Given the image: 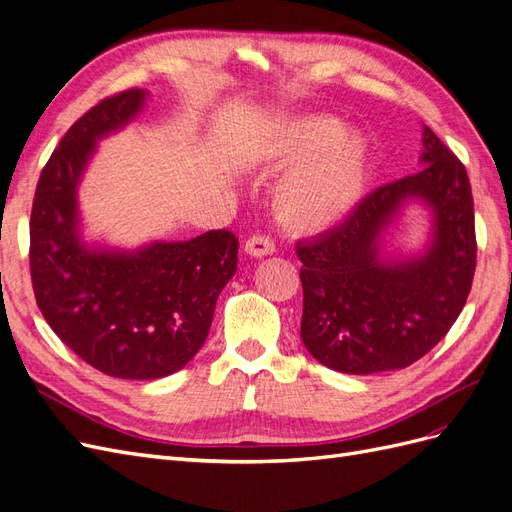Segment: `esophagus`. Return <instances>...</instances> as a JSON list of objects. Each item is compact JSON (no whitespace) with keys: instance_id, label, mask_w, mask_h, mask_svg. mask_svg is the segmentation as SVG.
<instances>
[{"instance_id":"obj_1","label":"esophagus","mask_w":512,"mask_h":512,"mask_svg":"<svg viewBox=\"0 0 512 512\" xmlns=\"http://www.w3.org/2000/svg\"><path fill=\"white\" fill-rule=\"evenodd\" d=\"M245 252L250 256H256V258L269 256L275 252V243L267 235H254L245 241Z\"/></svg>"}]
</instances>
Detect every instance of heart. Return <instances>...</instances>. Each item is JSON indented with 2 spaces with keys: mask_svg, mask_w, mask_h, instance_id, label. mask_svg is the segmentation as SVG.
I'll return each mask as SVG.
<instances>
[{
  "mask_svg": "<svg viewBox=\"0 0 512 512\" xmlns=\"http://www.w3.org/2000/svg\"><path fill=\"white\" fill-rule=\"evenodd\" d=\"M294 164L273 194L275 215L294 232L327 230L354 211L367 183V145L329 117L294 123L280 147Z\"/></svg>",
  "mask_w": 512,
  "mask_h": 512,
  "instance_id": "obj_1",
  "label": "heart"
}]
</instances>
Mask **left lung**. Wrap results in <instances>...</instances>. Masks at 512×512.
Listing matches in <instances>:
<instances>
[{"mask_svg":"<svg viewBox=\"0 0 512 512\" xmlns=\"http://www.w3.org/2000/svg\"><path fill=\"white\" fill-rule=\"evenodd\" d=\"M423 145V170L382 185L342 224L297 243L301 339L316 361L335 371L376 374L412 365L448 333L468 301L476 269L470 179L427 126ZM408 197L434 209V241L425 257L386 266L375 239Z\"/></svg>","mask_w":512,"mask_h":512,"instance_id":"8db88e82","label":"left lung"}]
</instances>
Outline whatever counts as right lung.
Masks as SVG:
<instances>
[{
    "label": "right lung",
    "mask_w": 512,
    "mask_h": 512,
    "mask_svg": "<svg viewBox=\"0 0 512 512\" xmlns=\"http://www.w3.org/2000/svg\"><path fill=\"white\" fill-rule=\"evenodd\" d=\"M145 96L143 89L119 91L72 123L42 168L29 220V271L44 320L85 363L126 380L164 378L190 363L239 252L230 230L153 243L136 254L81 245L76 181L96 138L128 123Z\"/></svg>",
    "instance_id": "obj_1"
}]
</instances>
